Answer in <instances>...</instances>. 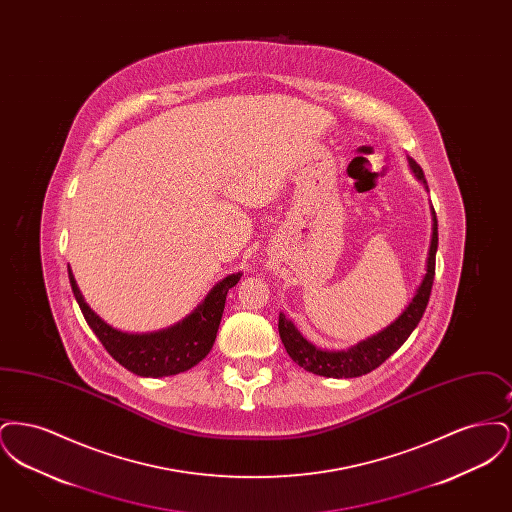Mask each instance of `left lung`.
Segmentation results:
<instances>
[{"instance_id":"obj_1","label":"left lung","mask_w":512,"mask_h":512,"mask_svg":"<svg viewBox=\"0 0 512 512\" xmlns=\"http://www.w3.org/2000/svg\"><path fill=\"white\" fill-rule=\"evenodd\" d=\"M409 165L413 169L414 176L426 186L424 172L409 157ZM428 190V186H426ZM436 251H438V219L436 211L432 207V242L428 249V259H426V274L414 293L413 301L405 307V311L386 326L382 332L359 341L357 345L345 349V351H326L318 349L311 341L305 340L299 330L293 326L292 320H288L284 313L278 317V332L282 343L288 351V355L301 368L326 376V378H357L372 372L374 368L382 365L390 355H393L407 338L413 334L416 324L426 311L432 284H434V274H436Z\"/></svg>"}]
</instances>
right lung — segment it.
<instances>
[{
	"instance_id": "add662e5",
	"label": "right lung",
	"mask_w": 512,
	"mask_h": 512,
	"mask_svg": "<svg viewBox=\"0 0 512 512\" xmlns=\"http://www.w3.org/2000/svg\"><path fill=\"white\" fill-rule=\"evenodd\" d=\"M240 278L242 272L222 278L188 317L171 328L151 334H128L103 322L88 307L69 268L71 288L88 326L119 365L146 378H163L186 372L209 355L219 332L226 293L240 282Z\"/></svg>"
}]
</instances>
